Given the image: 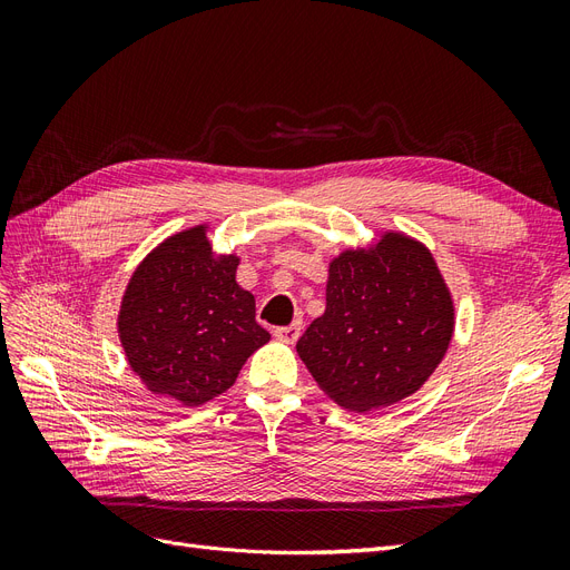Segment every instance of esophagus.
Returning <instances> with one entry per match:
<instances>
[{"label": "esophagus", "mask_w": 570, "mask_h": 570, "mask_svg": "<svg viewBox=\"0 0 570 570\" xmlns=\"http://www.w3.org/2000/svg\"><path fill=\"white\" fill-rule=\"evenodd\" d=\"M273 335H275V340L287 342V344H295V342H297V337L302 335V323H299V321H295V323H289V325L275 327Z\"/></svg>", "instance_id": "esophagus-1"}]
</instances>
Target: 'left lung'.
Segmentation results:
<instances>
[{
	"label": "left lung",
	"mask_w": 570,
	"mask_h": 570,
	"mask_svg": "<svg viewBox=\"0 0 570 570\" xmlns=\"http://www.w3.org/2000/svg\"><path fill=\"white\" fill-rule=\"evenodd\" d=\"M454 335V299L430 249L387 230L327 266L325 312L297 354L350 411L385 409L425 385Z\"/></svg>",
	"instance_id": "8db88e82"
}]
</instances>
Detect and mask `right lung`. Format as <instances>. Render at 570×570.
Masks as SVG:
<instances>
[{"label":"right lung","instance_id":"right-lung-1","mask_svg":"<svg viewBox=\"0 0 570 570\" xmlns=\"http://www.w3.org/2000/svg\"><path fill=\"white\" fill-rule=\"evenodd\" d=\"M209 226L166 237L130 275L118 337L142 385L183 406H202L237 381L271 340L254 318V295L235 281L237 254H216Z\"/></svg>","mask_w":570,"mask_h":570}]
</instances>
